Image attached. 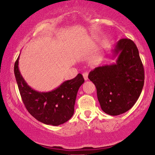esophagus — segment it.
<instances>
[{"label": "esophagus", "instance_id": "obj_1", "mask_svg": "<svg viewBox=\"0 0 155 155\" xmlns=\"http://www.w3.org/2000/svg\"><path fill=\"white\" fill-rule=\"evenodd\" d=\"M82 75H83V78L84 80H88V73L87 72H85V73H84L82 74Z\"/></svg>", "mask_w": 155, "mask_h": 155}]
</instances>
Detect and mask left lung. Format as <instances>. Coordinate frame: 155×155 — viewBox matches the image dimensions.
I'll return each mask as SVG.
<instances>
[{
    "mask_svg": "<svg viewBox=\"0 0 155 155\" xmlns=\"http://www.w3.org/2000/svg\"><path fill=\"white\" fill-rule=\"evenodd\" d=\"M111 53L116 63L95 68L88 78L96 87L102 111L118 116L130 109L138 99L145 73L138 49L132 40L120 39Z\"/></svg>",
    "mask_w": 155,
    "mask_h": 155,
    "instance_id": "1",
    "label": "left lung"
}]
</instances>
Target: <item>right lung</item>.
Masks as SVG:
<instances>
[{
    "instance_id": "obj_1",
    "label": "right lung",
    "mask_w": 155,
    "mask_h": 155,
    "mask_svg": "<svg viewBox=\"0 0 155 155\" xmlns=\"http://www.w3.org/2000/svg\"><path fill=\"white\" fill-rule=\"evenodd\" d=\"M19 58L20 56L15 63V75L22 101L29 113L46 125L56 126L67 122L73 115L78 91L84 82L82 75L79 73L50 92H38L29 86L21 75Z\"/></svg>"
}]
</instances>
